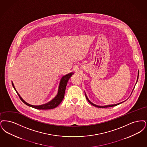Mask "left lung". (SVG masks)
I'll return each instance as SVG.
<instances>
[{"label": "left lung", "mask_w": 147, "mask_h": 147, "mask_svg": "<svg viewBox=\"0 0 147 147\" xmlns=\"http://www.w3.org/2000/svg\"><path fill=\"white\" fill-rule=\"evenodd\" d=\"M138 77H139V70L138 71V76H137V81H136V83L137 82V81H138ZM85 93V92H84ZM85 96H86V99H87V100H88V102H90V104H92V105H93V106H94V107H97V108H109V107H115V106H116V105H119V104H121L122 102H125V101H123V102H119V103H117V104H110V105H104V106H101V105H96L95 104H94V103H93L92 102H91L90 101V100H89V99L88 98V97H87V96L86 95V93H85Z\"/></svg>", "instance_id": "1"}]
</instances>
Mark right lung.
<instances>
[{
  "label": "right lung",
  "instance_id": "1",
  "mask_svg": "<svg viewBox=\"0 0 147 147\" xmlns=\"http://www.w3.org/2000/svg\"><path fill=\"white\" fill-rule=\"evenodd\" d=\"M73 74H74V72H71L70 73L66 74L62 77V78H61L60 81L57 96H55L50 102H47L44 104H42V105H31V104L26 102L22 98V97L18 93V91L16 90L15 86H14V84L13 82H12V84H13L14 90H15V91L18 93V96H19L20 99L22 101V102H24L26 105H28V107H32L33 108L37 109H39V110H48V109H54L57 107V106L62 102V100L64 99L65 92L66 90L67 83L69 80L70 79V78Z\"/></svg>",
  "mask_w": 147,
  "mask_h": 147
}]
</instances>
